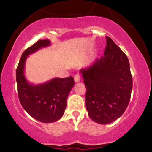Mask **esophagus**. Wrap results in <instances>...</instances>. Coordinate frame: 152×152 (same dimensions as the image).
Returning a JSON list of instances; mask_svg holds the SVG:
<instances>
[{
	"instance_id": "34e87169",
	"label": "esophagus",
	"mask_w": 152,
	"mask_h": 152,
	"mask_svg": "<svg viewBox=\"0 0 152 152\" xmlns=\"http://www.w3.org/2000/svg\"><path fill=\"white\" fill-rule=\"evenodd\" d=\"M80 80H81V76H79L78 74H76L74 76V81L76 82V83H77V82H79Z\"/></svg>"
}]
</instances>
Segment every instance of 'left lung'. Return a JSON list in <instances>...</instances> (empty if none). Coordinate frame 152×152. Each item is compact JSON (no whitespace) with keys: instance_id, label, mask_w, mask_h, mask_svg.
<instances>
[{"instance_id":"left-lung-1","label":"left lung","mask_w":152,"mask_h":152,"mask_svg":"<svg viewBox=\"0 0 152 152\" xmlns=\"http://www.w3.org/2000/svg\"><path fill=\"white\" fill-rule=\"evenodd\" d=\"M104 56L80 71L86 88V106L89 117L101 124L118 118L128 106L132 90L129 59L108 36Z\"/></svg>"}]
</instances>
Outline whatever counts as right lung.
Returning <instances> with one entry per match:
<instances>
[{
	"instance_id": "obj_1",
	"label": "right lung",
	"mask_w": 152,
	"mask_h": 152,
	"mask_svg": "<svg viewBox=\"0 0 152 152\" xmlns=\"http://www.w3.org/2000/svg\"><path fill=\"white\" fill-rule=\"evenodd\" d=\"M48 40H39L23 52L16 69L18 99L26 112L43 123H51L60 119L64 114L66 101L74 86L72 76L55 78L46 83L34 85L26 80L24 74L26 61L30 54L49 46Z\"/></svg>"
}]
</instances>
